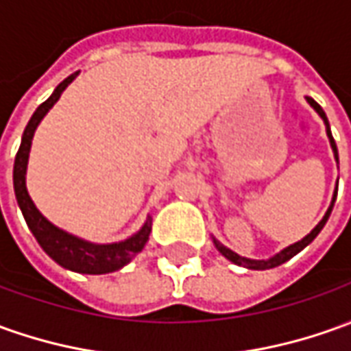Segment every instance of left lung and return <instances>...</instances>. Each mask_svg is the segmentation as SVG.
<instances>
[{"label":"left lung","mask_w":351,"mask_h":351,"mask_svg":"<svg viewBox=\"0 0 351 351\" xmlns=\"http://www.w3.org/2000/svg\"><path fill=\"white\" fill-rule=\"evenodd\" d=\"M307 104L313 107L317 111V115L323 119V123H325V128H326V136H328V142H330V147H332V154H335V159L338 161V149H336V144H335V138H332V132H330V125H328V119H326L325 111H323V107L317 104L313 97H309V95H306ZM336 194H338V182H336V190L335 194H332V199H330V206H328V209H326L325 217L317 223V226L309 232L307 236H304L302 240H298L295 244H290L288 247H285V250H280L278 254H275L273 257H269V259H250V257H242L238 256L236 252H232V250H228L226 245H223L219 240H217L215 236H211L213 238V244H215V247L219 250V254L221 256H225L228 261H232L234 265H240V267H245V269H254V271H265V269H273V267H278L282 265V263H286L288 259H292V257L295 256V254H300L306 245H309L313 240H315V236L323 230V226L326 225V221H328V217H330V211H332V207H335V202H336Z\"/></svg>","instance_id":"1"}]
</instances>
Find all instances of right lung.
<instances>
[{
	"label": "right lung",
	"instance_id": "obj_1",
	"mask_svg": "<svg viewBox=\"0 0 351 351\" xmlns=\"http://www.w3.org/2000/svg\"><path fill=\"white\" fill-rule=\"evenodd\" d=\"M78 73L80 71L66 76L65 80L53 90V94L49 95L44 104L36 109L34 115L30 117L25 132H23V138H21V147H19L15 157L13 186H15L16 204L23 211L26 225L47 256L51 257L56 263L65 267L69 271H75V273L106 275V273H113V271L123 269L126 263H130L144 250L145 242L149 240V232H152V215H147L142 228L132 236H128L126 240L111 242V244H95V242H88L84 238L71 234V232L53 225L51 221H47L40 213V209L34 206L32 197L26 190V169H28V156H30L36 128L42 123V119L49 113V109L56 106L57 99L66 90V86L78 76Z\"/></svg>",
	"mask_w": 351,
	"mask_h": 351
}]
</instances>
